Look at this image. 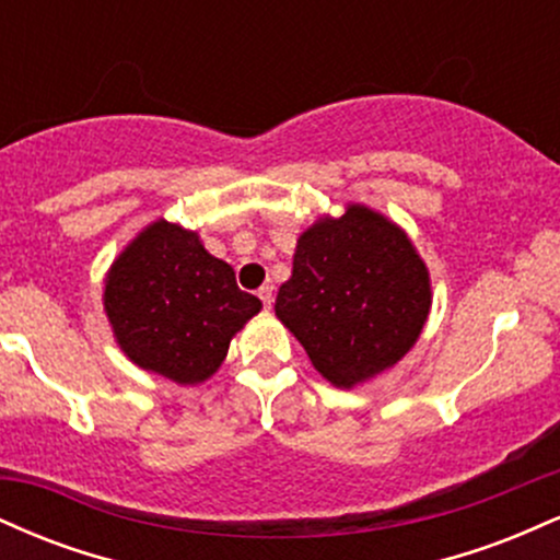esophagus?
<instances>
[{"instance_id": "1", "label": "esophagus", "mask_w": 560, "mask_h": 560, "mask_svg": "<svg viewBox=\"0 0 560 560\" xmlns=\"http://www.w3.org/2000/svg\"><path fill=\"white\" fill-rule=\"evenodd\" d=\"M258 298L262 300V305L271 307V305H273V287H271V284L260 287V289H258Z\"/></svg>"}]
</instances>
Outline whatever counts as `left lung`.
Masks as SVG:
<instances>
[{
    "mask_svg": "<svg viewBox=\"0 0 560 560\" xmlns=\"http://www.w3.org/2000/svg\"><path fill=\"white\" fill-rule=\"evenodd\" d=\"M276 318L339 389L369 382L419 342L432 279L410 236L369 205L320 215L300 234Z\"/></svg>",
    "mask_w": 560,
    "mask_h": 560,
    "instance_id": "left-lung-1",
    "label": "left lung"
}]
</instances>
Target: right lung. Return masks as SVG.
Listing matches in <instances>:
<instances>
[{
  "label": "right lung",
  "instance_id": "obj_1",
  "mask_svg": "<svg viewBox=\"0 0 560 560\" xmlns=\"http://www.w3.org/2000/svg\"><path fill=\"white\" fill-rule=\"evenodd\" d=\"M102 305L128 361L197 387L221 369L262 302L236 287L234 268L210 255L197 231L158 218L113 260Z\"/></svg>",
  "mask_w": 560,
  "mask_h": 560
}]
</instances>
